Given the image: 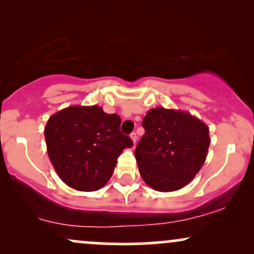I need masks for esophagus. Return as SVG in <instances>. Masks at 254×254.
<instances>
[{"instance_id":"esophagus-1","label":"esophagus","mask_w":254,"mask_h":254,"mask_svg":"<svg viewBox=\"0 0 254 254\" xmlns=\"http://www.w3.org/2000/svg\"><path fill=\"white\" fill-rule=\"evenodd\" d=\"M130 137H131V139H132L133 144H136V141H137V135H136V132H132V133H131Z\"/></svg>"}]
</instances>
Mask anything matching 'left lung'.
Returning a JSON list of instances; mask_svg holds the SVG:
<instances>
[{
	"instance_id": "1",
	"label": "left lung",
	"mask_w": 254,
	"mask_h": 254,
	"mask_svg": "<svg viewBox=\"0 0 254 254\" xmlns=\"http://www.w3.org/2000/svg\"><path fill=\"white\" fill-rule=\"evenodd\" d=\"M142 125L135 157L144 182L161 192L188 185L206 159L209 127L190 113L164 107L148 111Z\"/></svg>"
}]
</instances>
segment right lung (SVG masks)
<instances>
[{
  "label": "right lung",
  "mask_w": 254,
  "mask_h": 254,
  "mask_svg": "<svg viewBox=\"0 0 254 254\" xmlns=\"http://www.w3.org/2000/svg\"><path fill=\"white\" fill-rule=\"evenodd\" d=\"M118 115L99 106H70L49 118L48 154L61 179L80 191H97L109 182L118 156L132 139L121 131Z\"/></svg>",
  "instance_id": "right-lung-1"
}]
</instances>
